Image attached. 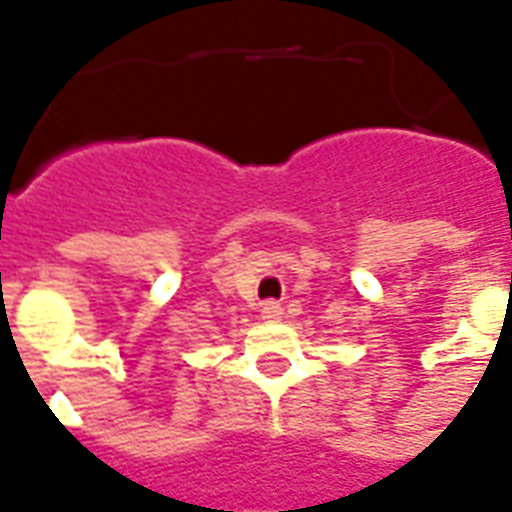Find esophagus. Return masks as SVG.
<instances>
[{
	"mask_svg": "<svg viewBox=\"0 0 512 512\" xmlns=\"http://www.w3.org/2000/svg\"><path fill=\"white\" fill-rule=\"evenodd\" d=\"M260 312H263L266 321H279V318H282V304H279V301H266Z\"/></svg>",
	"mask_w": 512,
	"mask_h": 512,
	"instance_id": "obj_1",
	"label": "esophagus"
}]
</instances>
